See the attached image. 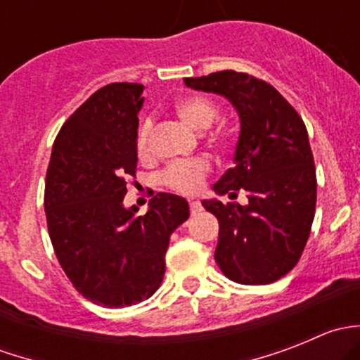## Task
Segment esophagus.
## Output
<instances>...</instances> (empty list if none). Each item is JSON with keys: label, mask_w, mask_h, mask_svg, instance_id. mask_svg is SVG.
<instances>
[{"label": "esophagus", "mask_w": 360, "mask_h": 360, "mask_svg": "<svg viewBox=\"0 0 360 360\" xmlns=\"http://www.w3.org/2000/svg\"><path fill=\"white\" fill-rule=\"evenodd\" d=\"M190 210H191V214L195 216V214H198L202 210V203L198 200H191L190 202Z\"/></svg>", "instance_id": "34e87169"}]
</instances>
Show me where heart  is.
I'll list each match as a JSON object with an SVG mask.
<instances>
[{
    "label": "heart",
    "instance_id": "1",
    "mask_svg": "<svg viewBox=\"0 0 360 360\" xmlns=\"http://www.w3.org/2000/svg\"><path fill=\"white\" fill-rule=\"evenodd\" d=\"M176 112L183 122H186L191 129L205 130L212 125L217 118V110L210 101L198 96L183 97L176 103ZM151 132H153V122L151 118L141 123L136 136V151L141 160L151 157ZM210 163L205 158L184 160V162H174L162 170L160 183L179 193H197L202 190L205 177L210 172Z\"/></svg>",
    "mask_w": 360,
    "mask_h": 360
}]
</instances>
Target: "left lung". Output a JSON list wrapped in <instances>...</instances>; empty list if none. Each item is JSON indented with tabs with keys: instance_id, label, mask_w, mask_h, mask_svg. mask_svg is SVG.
<instances>
[{
	"instance_id": "left-lung-1",
	"label": "left lung",
	"mask_w": 360,
	"mask_h": 360,
	"mask_svg": "<svg viewBox=\"0 0 360 360\" xmlns=\"http://www.w3.org/2000/svg\"><path fill=\"white\" fill-rule=\"evenodd\" d=\"M184 83L226 97L240 118L235 165L214 191L245 190L249 203L202 202L219 221L217 266L238 284H271L296 266L314 223L317 177L307 127L277 89L248 72L228 69Z\"/></svg>"
}]
</instances>
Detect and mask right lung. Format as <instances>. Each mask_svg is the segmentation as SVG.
Returning a JSON list of instances; mask_svg holds the SVG:
<instances>
[{
  "label": "right lung",
  "instance_id": "right-lung-1",
  "mask_svg": "<svg viewBox=\"0 0 360 360\" xmlns=\"http://www.w3.org/2000/svg\"><path fill=\"white\" fill-rule=\"evenodd\" d=\"M141 83H110L78 108L52 148L45 183L50 240L83 297L108 308L141 303L165 274L172 231L190 217L183 197L157 193L144 216L123 207L136 176Z\"/></svg>",
  "mask_w": 360,
  "mask_h": 360
}]
</instances>
